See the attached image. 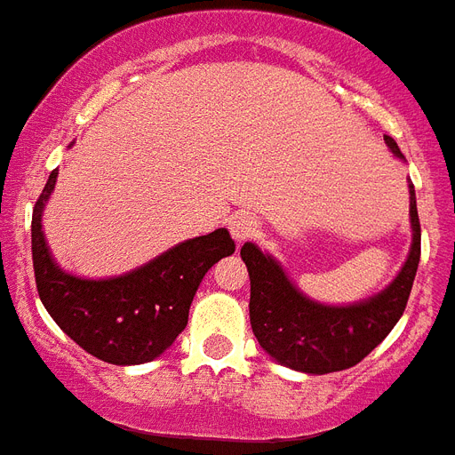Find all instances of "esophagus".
Segmentation results:
<instances>
[{
	"label": "esophagus",
	"instance_id": "esophagus-1",
	"mask_svg": "<svg viewBox=\"0 0 455 455\" xmlns=\"http://www.w3.org/2000/svg\"><path fill=\"white\" fill-rule=\"evenodd\" d=\"M228 230H230L235 242H246V239L255 236V232H258V220L251 213H235L228 220Z\"/></svg>",
	"mask_w": 455,
	"mask_h": 455
}]
</instances>
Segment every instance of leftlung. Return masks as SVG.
<instances>
[{"label":"left lung","mask_w":455,"mask_h":455,"mask_svg":"<svg viewBox=\"0 0 455 455\" xmlns=\"http://www.w3.org/2000/svg\"><path fill=\"white\" fill-rule=\"evenodd\" d=\"M386 144L397 157H404L395 139L386 137ZM409 195L414 239L407 262L384 292L360 304L325 307L311 302L288 281L279 262L253 243H243L242 260L251 276V328L255 339L274 360L307 374L347 370L370 355L395 328L407 307L421 260V223L411 183Z\"/></svg>","instance_id":"8db88e82"}]
</instances>
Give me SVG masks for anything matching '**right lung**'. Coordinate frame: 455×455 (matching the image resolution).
<instances>
[{
  "mask_svg": "<svg viewBox=\"0 0 455 455\" xmlns=\"http://www.w3.org/2000/svg\"><path fill=\"white\" fill-rule=\"evenodd\" d=\"M52 169L32 213V260L36 291L60 328L90 355L111 365L157 358L188 325V311L204 274L235 253L220 228L169 249L160 258L116 279H78L55 265L41 232V212L55 188Z\"/></svg>",
  "mask_w": 455,
  "mask_h": 455,
  "instance_id": "obj_1",
  "label": "right lung"
}]
</instances>
